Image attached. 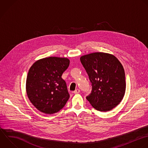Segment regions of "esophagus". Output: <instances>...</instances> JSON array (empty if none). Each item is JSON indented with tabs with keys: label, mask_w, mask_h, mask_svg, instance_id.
<instances>
[{
	"label": "esophagus",
	"mask_w": 148,
	"mask_h": 148,
	"mask_svg": "<svg viewBox=\"0 0 148 148\" xmlns=\"http://www.w3.org/2000/svg\"><path fill=\"white\" fill-rule=\"evenodd\" d=\"M80 92V90L79 89H76V90H75L74 91H73V93L74 94H78V93H79Z\"/></svg>",
	"instance_id": "34e87169"
}]
</instances>
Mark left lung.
<instances>
[{"label":"left lung","instance_id":"left-lung-1","mask_svg":"<svg viewBox=\"0 0 148 148\" xmlns=\"http://www.w3.org/2000/svg\"><path fill=\"white\" fill-rule=\"evenodd\" d=\"M80 61L91 84L86 97L92 106L101 112L110 110L122 100L125 91L124 68L110 54L94 53L82 56Z\"/></svg>","mask_w":148,"mask_h":148}]
</instances>
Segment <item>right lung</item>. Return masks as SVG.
Segmentation results:
<instances>
[{
	"instance_id": "obj_1",
	"label": "right lung",
	"mask_w": 148,
	"mask_h": 148,
	"mask_svg": "<svg viewBox=\"0 0 148 148\" xmlns=\"http://www.w3.org/2000/svg\"><path fill=\"white\" fill-rule=\"evenodd\" d=\"M69 62L66 58L50 57L36 61L30 68L26 82L27 93L39 111L53 114L65 105L70 96L61 76Z\"/></svg>"
}]
</instances>
